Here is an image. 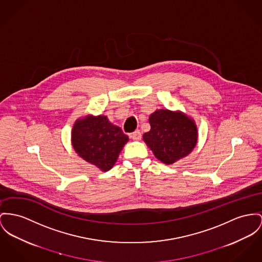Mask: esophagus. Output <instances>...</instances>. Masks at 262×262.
Listing matches in <instances>:
<instances>
[{"instance_id": "34e87169", "label": "esophagus", "mask_w": 262, "mask_h": 262, "mask_svg": "<svg viewBox=\"0 0 262 262\" xmlns=\"http://www.w3.org/2000/svg\"><path fill=\"white\" fill-rule=\"evenodd\" d=\"M130 137L132 138L133 140H135V141H139L142 138V134H141V132H140L139 130H136L135 132H133L131 135H130Z\"/></svg>"}]
</instances>
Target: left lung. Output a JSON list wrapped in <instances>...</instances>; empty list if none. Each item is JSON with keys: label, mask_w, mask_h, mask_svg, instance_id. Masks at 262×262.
Returning a JSON list of instances; mask_svg holds the SVG:
<instances>
[{"label": "left lung", "mask_w": 262, "mask_h": 262, "mask_svg": "<svg viewBox=\"0 0 262 262\" xmlns=\"http://www.w3.org/2000/svg\"><path fill=\"white\" fill-rule=\"evenodd\" d=\"M149 123L151 129L143 135V140L166 165L187 157L198 143L196 124L180 110L158 109L149 116Z\"/></svg>", "instance_id": "1"}]
</instances>
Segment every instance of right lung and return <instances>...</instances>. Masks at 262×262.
I'll list each match as a JSON object with an SVG mask.
<instances>
[{
  "label": "right lung",
  "instance_id": "add662e5",
  "mask_svg": "<svg viewBox=\"0 0 262 262\" xmlns=\"http://www.w3.org/2000/svg\"><path fill=\"white\" fill-rule=\"evenodd\" d=\"M129 141L120 127L104 115L88 114L78 118L71 130V144L76 154L100 171H109Z\"/></svg>",
  "mask_w": 262,
  "mask_h": 262
}]
</instances>
